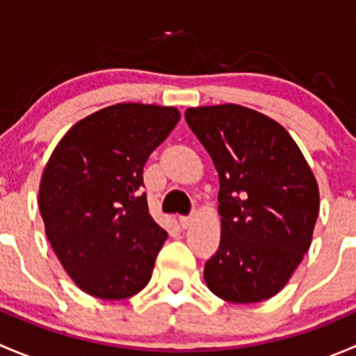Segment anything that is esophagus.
Returning a JSON list of instances; mask_svg holds the SVG:
<instances>
[{
  "instance_id": "34e87169",
  "label": "esophagus",
  "mask_w": 356,
  "mask_h": 356,
  "mask_svg": "<svg viewBox=\"0 0 356 356\" xmlns=\"http://www.w3.org/2000/svg\"><path fill=\"white\" fill-rule=\"evenodd\" d=\"M193 222H195V217H193V215H182V217H179V224H181L182 229L191 227Z\"/></svg>"
}]
</instances>
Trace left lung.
I'll list each match as a JSON object with an SVG mask.
<instances>
[{"label":"left lung","instance_id":"8db88e82","mask_svg":"<svg viewBox=\"0 0 356 356\" xmlns=\"http://www.w3.org/2000/svg\"><path fill=\"white\" fill-rule=\"evenodd\" d=\"M189 129L218 172L222 236L204 281L231 303L277 294L303 260L318 217V186L282 125L239 105L188 108Z\"/></svg>","mask_w":356,"mask_h":356}]
</instances>
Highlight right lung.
<instances>
[{
  "mask_svg": "<svg viewBox=\"0 0 356 356\" xmlns=\"http://www.w3.org/2000/svg\"><path fill=\"white\" fill-rule=\"evenodd\" d=\"M179 111L120 103L89 115L63 136L39 188L46 236L82 291L124 300L152 279L167 232L152 218L143 168Z\"/></svg>",
  "mask_w": 356,
  "mask_h": 356,
  "instance_id": "right-lung-1",
  "label": "right lung"
}]
</instances>
